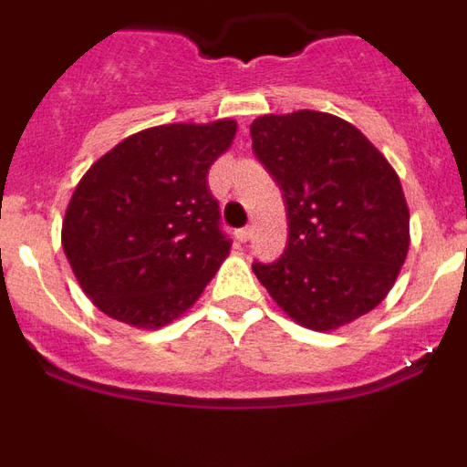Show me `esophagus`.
I'll return each mask as SVG.
<instances>
[{
    "label": "esophagus",
    "mask_w": 467,
    "mask_h": 467,
    "mask_svg": "<svg viewBox=\"0 0 467 467\" xmlns=\"http://www.w3.org/2000/svg\"><path fill=\"white\" fill-rule=\"evenodd\" d=\"M250 236H253V229H250V226H243V229L236 231V238H238V241H241V243L250 241Z\"/></svg>",
    "instance_id": "obj_1"
}]
</instances>
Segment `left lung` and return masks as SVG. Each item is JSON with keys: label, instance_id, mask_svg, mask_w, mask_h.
I'll return each instance as SVG.
<instances>
[{"label": "left lung", "instance_id": "8db88e82", "mask_svg": "<svg viewBox=\"0 0 467 467\" xmlns=\"http://www.w3.org/2000/svg\"><path fill=\"white\" fill-rule=\"evenodd\" d=\"M253 151L287 210L280 259L254 275L295 323L329 332L377 308L410 250V208L398 172L356 126L325 111L266 114Z\"/></svg>", "mask_w": 467, "mask_h": 467}]
</instances>
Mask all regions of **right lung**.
Here are the masks:
<instances>
[{
  "mask_svg": "<svg viewBox=\"0 0 467 467\" xmlns=\"http://www.w3.org/2000/svg\"><path fill=\"white\" fill-rule=\"evenodd\" d=\"M236 121L168 123L121 140L88 168L63 220V250L95 306L159 329L201 296L231 241L208 171Z\"/></svg>",
  "mask_w": 467,
  "mask_h": 467,
  "instance_id": "add662e5",
  "label": "right lung"
}]
</instances>
